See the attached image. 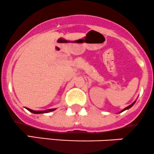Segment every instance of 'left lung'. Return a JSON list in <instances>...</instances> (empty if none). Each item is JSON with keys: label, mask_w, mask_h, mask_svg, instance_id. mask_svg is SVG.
Masks as SVG:
<instances>
[{"label": "left lung", "mask_w": 154, "mask_h": 154, "mask_svg": "<svg viewBox=\"0 0 154 154\" xmlns=\"http://www.w3.org/2000/svg\"><path fill=\"white\" fill-rule=\"evenodd\" d=\"M135 101H134L133 103H132V104H131L130 105H129V106H128V107H126V108H124V109H123V110H122L121 111H120V113H121V112H123V111H124V110H128V109H129V108H130V107H132V106L134 105V104H135Z\"/></svg>", "instance_id": "obj_1"}]
</instances>
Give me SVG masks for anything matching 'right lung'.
<instances>
[{
    "mask_svg": "<svg viewBox=\"0 0 154 154\" xmlns=\"http://www.w3.org/2000/svg\"><path fill=\"white\" fill-rule=\"evenodd\" d=\"M27 110H29L30 112L33 113H49V112H51L53 111V110H56V108H53V109H48V110H33L29 108H26Z\"/></svg>",
    "mask_w": 154,
    "mask_h": 154,
    "instance_id": "obj_1",
    "label": "right lung"
}]
</instances>
